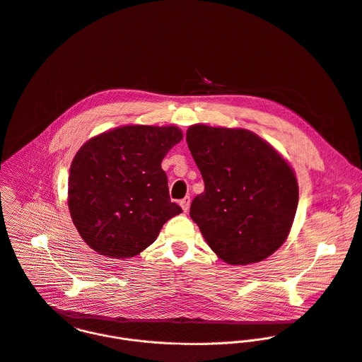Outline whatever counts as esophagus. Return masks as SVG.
I'll return each mask as SVG.
<instances>
[{
	"label": "esophagus",
	"mask_w": 362,
	"mask_h": 362,
	"mask_svg": "<svg viewBox=\"0 0 362 362\" xmlns=\"http://www.w3.org/2000/svg\"><path fill=\"white\" fill-rule=\"evenodd\" d=\"M179 203H180V206H182V209H183V211L186 213V211L189 210V206H190V197L186 196V197L182 199Z\"/></svg>",
	"instance_id": "34e87169"
}]
</instances>
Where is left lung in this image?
<instances>
[{"instance_id": "1", "label": "left lung", "mask_w": 362, "mask_h": 362, "mask_svg": "<svg viewBox=\"0 0 362 362\" xmlns=\"http://www.w3.org/2000/svg\"><path fill=\"white\" fill-rule=\"evenodd\" d=\"M186 142L204 192L190 217L227 264L263 262L287 240L298 204L291 165L269 142L243 128L189 127Z\"/></svg>"}]
</instances>
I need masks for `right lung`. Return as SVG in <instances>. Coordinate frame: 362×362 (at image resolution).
I'll return each instance as SVG.
<instances>
[{"label":"right lung","instance_id":"add662e5","mask_svg":"<svg viewBox=\"0 0 362 362\" xmlns=\"http://www.w3.org/2000/svg\"><path fill=\"white\" fill-rule=\"evenodd\" d=\"M175 127L127 125L102 132L76 152L68 179V207L83 242L96 253L129 259L149 247L182 209L170 202L162 169L182 141Z\"/></svg>","mask_w":362,"mask_h":362}]
</instances>
